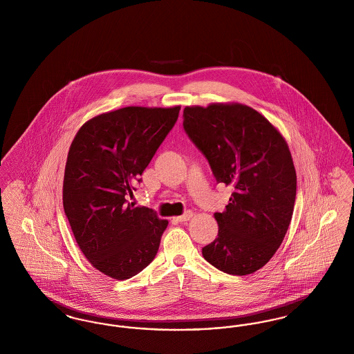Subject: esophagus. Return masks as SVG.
Masks as SVG:
<instances>
[{
  "label": "esophagus",
  "instance_id": "34e87169",
  "mask_svg": "<svg viewBox=\"0 0 354 354\" xmlns=\"http://www.w3.org/2000/svg\"><path fill=\"white\" fill-rule=\"evenodd\" d=\"M192 215H194L192 211H185V214L180 215V216H178L176 220H178V221H187V220H189L192 218Z\"/></svg>",
  "mask_w": 354,
  "mask_h": 354
}]
</instances>
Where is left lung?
Here are the masks:
<instances>
[{"instance_id":"obj_1","label":"left lung","mask_w":354,"mask_h":354,"mask_svg":"<svg viewBox=\"0 0 354 354\" xmlns=\"http://www.w3.org/2000/svg\"><path fill=\"white\" fill-rule=\"evenodd\" d=\"M183 127L218 183L234 187L218 237L202 250L215 268L236 276L263 268L281 245L296 199V171L286 139L240 103L192 106Z\"/></svg>"}]
</instances>
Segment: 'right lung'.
<instances>
[{"mask_svg":"<svg viewBox=\"0 0 354 354\" xmlns=\"http://www.w3.org/2000/svg\"><path fill=\"white\" fill-rule=\"evenodd\" d=\"M180 106H130L87 120L65 167L64 209L94 268L130 279L156 256L169 225L147 207L127 203L136 182L179 117Z\"/></svg>","mask_w":354,"mask_h":354,"instance_id":"add662e5","label":"right lung"}]
</instances>
